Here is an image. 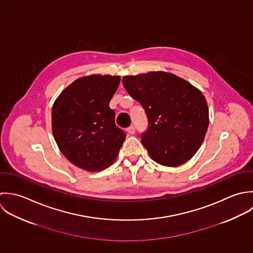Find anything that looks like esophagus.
Here are the masks:
<instances>
[{"label": "esophagus", "instance_id": "obj_1", "mask_svg": "<svg viewBox=\"0 0 253 253\" xmlns=\"http://www.w3.org/2000/svg\"><path fill=\"white\" fill-rule=\"evenodd\" d=\"M127 132H128L129 134H131V135H134L135 132H136V129H135L134 126H130V127L127 128Z\"/></svg>", "mask_w": 253, "mask_h": 253}]
</instances>
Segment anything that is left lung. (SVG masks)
Here are the masks:
<instances>
[{
	"instance_id": "obj_1",
	"label": "left lung",
	"mask_w": 253,
	"mask_h": 253,
	"mask_svg": "<svg viewBox=\"0 0 253 253\" xmlns=\"http://www.w3.org/2000/svg\"><path fill=\"white\" fill-rule=\"evenodd\" d=\"M122 83L145 109L148 129L141 139L152 159L171 167L191 159L202 146L209 123L202 92L163 71L124 76Z\"/></svg>"
}]
</instances>
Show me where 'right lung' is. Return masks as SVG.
<instances>
[{
  "label": "right lung",
  "mask_w": 253,
  "mask_h": 253,
  "mask_svg": "<svg viewBox=\"0 0 253 253\" xmlns=\"http://www.w3.org/2000/svg\"><path fill=\"white\" fill-rule=\"evenodd\" d=\"M119 76L90 75L69 85L52 105L51 128L63 155L74 165L96 172L118 155L126 133L109 107Z\"/></svg>",
  "instance_id": "1"
}]
</instances>
